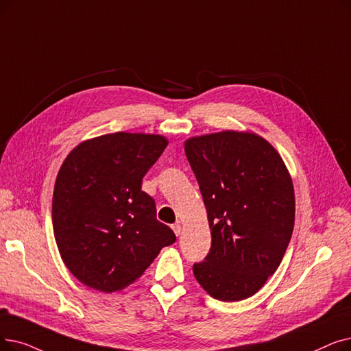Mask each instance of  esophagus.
<instances>
[{
    "mask_svg": "<svg viewBox=\"0 0 351 351\" xmlns=\"http://www.w3.org/2000/svg\"><path fill=\"white\" fill-rule=\"evenodd\" d=\"M172 230H173L175 235H176V237H179V235H180V232H182V226H180V223H175V225H172Z\"/></svg>",
    "mask_w": 351,
    "mask_h": 351,
    "instance_id": "obj_1",
    "label": "esophagus"
}]
</instances>
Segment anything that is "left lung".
I'll use <instances>...</instances> for the list:
<instances>
[{"instance_id": "obj_1", "label": "left lung", "mask_w": 351, "mask_h": 351, "mask_svg": "<svg viewBox=\"0 0 351 351\" xmlns=\"http://www.w3.org/2000/svg\"><path fill=\"white\" fill-rule=\"evenodd\" d=\"M204 197L212 245L193 276L219 301H241L261 289L291 239L295 195L287 166L252 132L222 130L185 141Z\"/></svg>"}]
</instances>
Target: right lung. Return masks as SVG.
<instances>
[{
  "instance_id": "right-lung-1",
  "label": "right lung",
  "mask_w": 351,
  "mask_h": 351,
  "mask_svg": "<svg viewBox=\"0 0 351 351\" xmlns=\"http://www.w3.org/2000/svg\"><path fill=\"white\" fill-rule=\"evenodd\" d=\"M167 143L162 134L108 133L79 143L64 159L53 193L54 238L82 284L120 291L175 242L142 191L143 176Z\"/></svg>"
}]
</instances>
